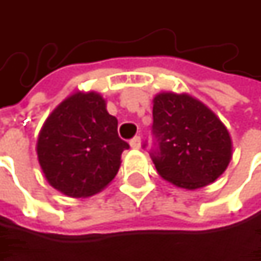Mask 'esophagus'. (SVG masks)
I'll return each mask as SVG.
<instances>
[{
	"label": "esophagus",
	"instance_id": "34e87169",
	"mask_svg": "<svg viewBox=\"0 0 261 261\" xmlns=\"http://www.w3.org/2000/svg\"><path fill=\"white\" fill-rule=\"evenodd\" d=\"M130 146L133 149H139V148H140V137H139V136H136V137L131 139Z\"/></svg>",
	"mask_w": 261,
	"mask_h": 261
}]
</instances>
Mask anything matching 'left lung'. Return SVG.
I'll return each mask as SVG.
<instances>
[{
  "label": "left lung",
  "instance_id": "8db88e82",
  "mask_svg": "<svg viewBox=\"0 0 261 261\" xmlns=\"http://www.w3.org/2000/svg\"><path fill=\"white\" fill-rule=\"evenodd\" d=\"M152 104L157 174L187 190L216 181L233 157L230 131L219 116L189 93L160 92Z\"/></svg>",
  "mask_w": 261,
  "mask_h": 261
}]
</instances>
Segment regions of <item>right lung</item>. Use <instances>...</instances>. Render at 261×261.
<instances>
[{
	"label": "right lung",
	"instance_id": "add662e5",
	"mask_svg": "<svg viewBox=\"0 0 261 261\" xmlns=\"http://www.w3.org/2000/svg\"><path fill=\"white\" fill-rule=\"evenodd\" d=\"M128 143L118 136V119L101 93L77 90L46 118L36 154L45 180L69 198L104 190L121 168Z\"/></svg>",
	"mask_w": 261,
	"mask_h": 261
}]
</instances>
